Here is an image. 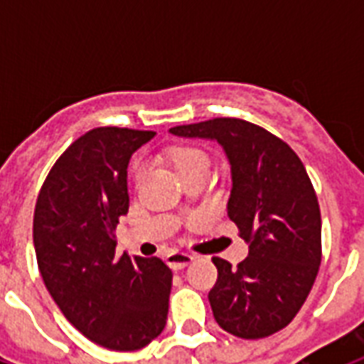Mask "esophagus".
<instances>
[{"label":"esophagus","instance_id":"1","mask_svg":"<svg viewBox=\"0 0 364 364\" xmlns=\"http://www.w3.org/2000/svg\"><path fill=\"white\" fill-rule=\"evenodd\" d=\"M193 259H195V257H193L191 253L183 252H171L166 255V263L171 269H175V271H181V269H185L187 265H191Z\"/></svg>","mask_w":364,"mask_h":364}]
</instances>
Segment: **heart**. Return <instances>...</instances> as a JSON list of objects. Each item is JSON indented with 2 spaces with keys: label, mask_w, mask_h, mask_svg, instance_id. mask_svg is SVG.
Instances as JSON below:
<instances>
[{
  "label": "heart",
  "mask_w": 364,
  "mask_h": 364,
  "mask_svg": "<svg viewBox=\"0 0 364 364\" xmlns=\"http://www.w3.org/2000/svg\"><path fill=\"white\" fill-rule=\"evenodd\" d=\"M173 164L179 175H185L191 173V171H197V169H203V167L208 169L210 159L203 150L185 146V148H177L173 151ZM136 171H140V167H136Z\"/></svg>",
  "instance_id": "b5f03b06"
}]
</instances>
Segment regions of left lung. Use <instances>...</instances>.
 Returning <instances> with one entry per match:
<instances>
[{"label":"left lung","instance_id":"obj_1","mask_svg":"<svg viewBox=\"0 0 364 364\" xmlns=\"http://www.w3.org/2000/svg\"><path fill=\"white\" fill-rule=\"evenodd\" d=\"M181 138L213 140L232 173L228 216L250 253L237 267L214 257L208 292L214 320L242 339L289 326L312 290L321 261V218L312 181L287 142L242 119L169 128Z\"/></svg>","mask_w":364,"mask_h":364}]
</instances>
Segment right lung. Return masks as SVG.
<instances>
[{
  "mask_svg": "<svg viewBox=\"0 0 364 364\" xmlns=\"http://www.w3.org/2000/svg\"><path fill=\"white\" fill-rule=\"evenodd\" d=\"M156 132L101 127L80 136L52 166L35 208L33 242L46 289L93 343L136 351L167 321L171 269L158 257L114 255L128 213V161Z\"/></svg>",
  "mask_w": 364,
  "mask_h": 364,
  "instance_id": "1",
  "label": "right lung"
}]
</instances>
